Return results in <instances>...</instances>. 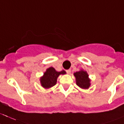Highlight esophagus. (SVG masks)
Listing matches in <instances>:
<instances>
[{"instance_id":"1","label":"esophagus","mask_w":124,"mask_h":124,"mask_svg":"<svg viewBox=\"0 0 124 124\" xmlns=\"http://www.w3.org/2000/svg\"><path fill=\"white\" fill-rule=\"evenodd\" d=\"M66 73H68V74H70L71 73V70L69 69V70H66Z\"/></svg>"}]
</instances>
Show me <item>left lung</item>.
<instances>
[{
    "label": "left lung",
    "instance_id": "8db88e82",
    "mask_svg": "<svg viewBox=\"0 0 124 124\" xmlns=\"http://www.w3.org/2000/svg\"><path fill=\"white\" fill-rule=\"evenodd\" d=\"M74 76L76 78V84L82 89H87L91 85V80L89 78V75L86 71L81 70L74 73Z\"/></svg>",
    "mask_w": 124,
    "mask_h": 124
}]
</instances>
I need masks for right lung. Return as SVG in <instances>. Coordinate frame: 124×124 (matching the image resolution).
Listing matches in <instances>:
<instances>
[{"instance_id": "1", "label": "right lung", "mask_w": 124, "mask_h": 124, "mask_svg": "<svg viewBox=\"0 0 124 124\" xmlns=\"http://www.w3.org/2000/svg\"><path fill=\"white\" fill-rule=\"evenodd\" d=\"M66 71L63 70L61 71H57L53 67H50L46 70V71L44 73L42 77H40V81L41 85L45 89H49L55 85L57 82V78L61 74L64 75Z\"/></svg>"}]
</instances>
